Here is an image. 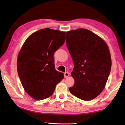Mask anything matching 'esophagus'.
Returning <instances> with one entry per match:
<instances>
[{"mask_svg": "<svg viewBox=\"0 0 125 125\" xmlns=\"http://www.w3.org/2000/svg\"><path fill=\"white\" fill-rule=\"evenodd\" d=\"M64 78H67V77H68L69 76V73L68 72H65L64 73Z\"/></svg>", "mask_w": 125, "mask_h": 125, "instance_id": "1", "label": "esophagus"}]
</instances>
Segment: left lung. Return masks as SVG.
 Returning a JSON list of instances; mask_svg holds the SVG:
<instances>
[{
    "instance_id": "obj_1",
    "label": "left lung",
    "mask_w": 125,
    "mask_h": 125,
    "mask_svg": "<svg viewBox=\"0 0 125 125\" xmlns=\"http://www.w3.org/2000/svg\"><path fill=\"white\" fill-rule=\"evenodd\" d=\"M67 46L74 62L72 76L75 83L70 93L91 101L103 91L109 75L112 59L106 43L88 29L67 32Z\"/></svg>"
}]
</instances>
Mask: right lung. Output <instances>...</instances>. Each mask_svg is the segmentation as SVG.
Returning <instances> with one entry per match:
<instances>
[{"label": "right lung", "mask_w": 125, "mask_h": 125, "mask_svg": "<svg viewBox=\"0 0 125 125\" xmlns=\"http://www.w3.org/2000/svg\"><path fill=\"white\" fill-rule=\"evenodd\" d=\"M65 40V31L46 28L29 35L20 50L18 74L25 91L36 100L50 97L64 78L55 69L53 54Z\"/></svg>", "instance_id": "right-lung-1"}]
</instances>
